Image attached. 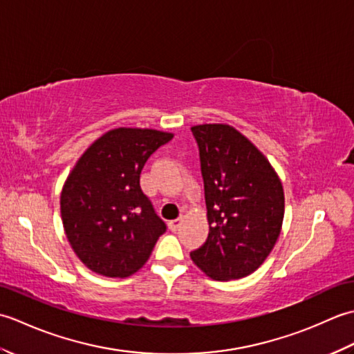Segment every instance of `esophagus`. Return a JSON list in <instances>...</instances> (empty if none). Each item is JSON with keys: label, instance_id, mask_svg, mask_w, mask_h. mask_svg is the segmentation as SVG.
<instances>
[{"label": "esophagus", "instance_id": "esophagus-1", "mask_svg": "<svg viewBox=\"0 0 354 354\" xmlns=\"http://www.w3.org/2000/svg\"><path fill=\"white\" fill-rule=\"evenodd\" d=\"M181 223H183V219H173L169 222V230L176 231L179 227H181Z\"/></svg>", "mask_w": 354, "mask_h": 354}]
</instances>
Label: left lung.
<instances>
[{
  "mask_svg": "<svg viewBox=\"0 0 354 354\" xmlns=\"http://www.w3.org/2000/svg\"><path fill=\"white\" fill-rule=\"evenodd\" d=\"M199 147L209 232L192 260L217 281L252 274L280 236L284 193L260 150L228 124L192 127Z\"/></svg>",
  "mask_w": 354,
  "mask_h": 354,
  "instance_id": "1",
  "label": "left lung"
}]
</instances>
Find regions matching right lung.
I'll list each match as a JSON object with an SVG mask.
<instances>
[{
  "mask_svg": "<svg viewBox=\"0 0 354 354\" xmlns=\"http://www.w3.org/2000/svg\"><path fill=\"white\" fill-rule=\"evenodd\" d=\"M173 133L118 127L95 140L79 158L61 194L66 239L95 274L129 277L145 265L164 221L140 187L149 156Z\"/></svg>",
  "mask_w": 354,
  "mask_h": 354,
  "instance_id": "add662e5",
  "label": "right lung"
}]
</instances>
